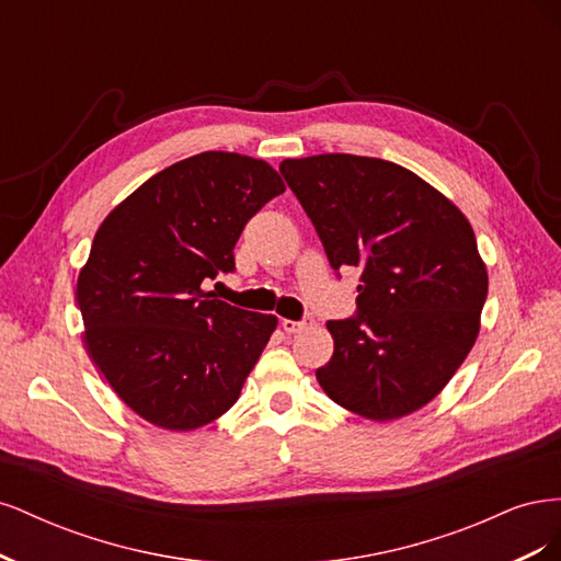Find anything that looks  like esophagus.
Listing matches in <instances>:
<instances>
[{
  "label": "esophagus",
  "mask_w": 561,
  "mask_h": 561,
  "mask_svg": "<svg viewBox=\"0 0 561 561\" xmlns=\"http://www.w3.org/2000/svg\"><path fill=\"white\" fill-rule=\"evenodd\" d=\"M309 325H313V318H301V320L283 318V320H280V328H283L287 334H295V332H299V330H304V328H309Z\"/></svg>",
  "instance_id": "obj_1"
}]
</instances>
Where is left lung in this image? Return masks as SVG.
<instances>
[{"mask_svg":"<svg viewBox=\"0 0 561 561\" xmlns=\"http://www.w3.org/2000/svg\"><path fill=\"white\" fill-rule=\"evenodd\" d=\"M332 268H360L358 316L330 320L322 390L369 421L428 404L480 334L486 264L468 217L407 168L371 157L285 159Z\"/></svg>","mask_w":561,"mask_h":561,"instance_id":"obj_1","label":"left lung"}]
</instances>
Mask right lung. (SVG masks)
<instances>
[{"instance_id":"right-lung-1","label":"right lung","mask_w":561,"mask_h":561,"mask_svg":"<svg viewBox=\"0 0 561 561\" xmlns=\"http://www.w3.org/2000/svg\"><path fill=\"white\" fill-rule=\"evenodd\" d=\"M285 192L262 159L203 151L149 178L100 225L77 278L83 344L130 410L186 433L222 416L278 318L215 299L248 219Z\"/></svg>"}]
</instances>
